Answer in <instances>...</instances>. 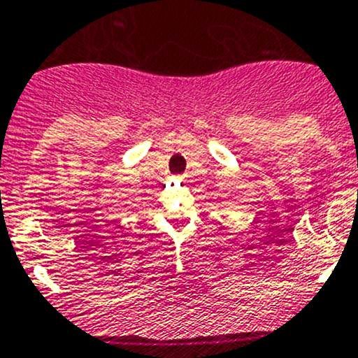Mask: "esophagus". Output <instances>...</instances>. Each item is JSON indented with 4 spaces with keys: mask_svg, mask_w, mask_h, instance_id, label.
Instances as JSON below:
<instances>
[{
    "mask_svg": "<svg viewBox=\"0 0 358 358\" xmlns=\"http://www.w3.org/2000/svg\"><path fill=\"white\" fill-rule=\"evenodd\" d=\"M181 179H182V177H181Z\"/></svg>",
    "mask_w": 358,
    "mask_h": 358,
    "instance_id": "1",
    "label": "esophagus"
}]
</instances>
